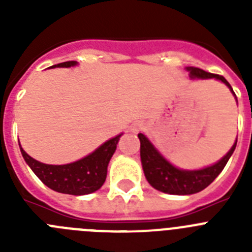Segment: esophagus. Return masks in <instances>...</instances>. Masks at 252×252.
<instances>
[{"instance_id":"obj_1","label":"esophagus","mask_w":252,"mask_h":252,"mask_svg":"<svg viewBox=\"0 0 252 252\" xmlns=\"http://www.w3.org/2000/svg\"><path fill=\"white\" fill-rule=\"evenodd\" d=\"M140 128H141V124H140V122H135V124H132V126H131V131H133V132H137Z\"/></svg>"}]
</instances>
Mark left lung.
Wrapping results in <instances>:
<instances>
[{"label":"left lung","mask_w":252,"mask_h":252,"mask_svg":"<svg viewBox=\"0 0 252 252\" xmlns=\"http://www.w3.org/2000/svg\"><path fill=\"white\" fill-rule=\"evenodd\" d=\"M187 69L190 72L192 78H199V79L216 78V79H220L235 94L232 87L222 75L204 72L203 69L194 68V66H189ZM139 139L142 169H144V173H145V177L149 183L160 192L177 195L194 194V193L201 192L204 188H207L218 177V174L223 170L227 161L235 151L236 144H237V141H236L231 150L220 161L216 162L215 165L201 169V170H180V169L171 165L170 162L166 161L160 155L159 151L154 148L153 144L146 139L145 135L139 133Z\"/></svg>","instance_id":"8db88e82"}]
</instances>
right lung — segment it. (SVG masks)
Segmentation results:
<instances>
[{"label":"right lung","mask_w":252,"mask_h":252,"mask_svg":"<svg viewBox=\"0 0 252 252\" xmlns=\"http://www.w3.org/2000/svg\"><path fill=\"white\" fill-rule=\"evenodd\" d=\"M77 62L69 60L53 66H72ZM119 136L108 140L88 157L66 165H48L32 159L20 146L22 157L46 187L55 192L72 195H84L98 190L107 177V166L117 148Z\"/></svg>","instance_id":"obj_1"}]
</instances>
